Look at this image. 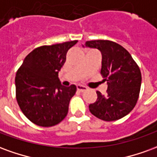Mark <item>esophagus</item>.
Here are the masks:
<instances>
[{
	"instance_id": "1",
	"label": "esophagus",
	"mask_w": 157,
	"mask_h": 157,
	"mask_svg": "<svg viewBox=\"0 0 157 157\" xmlns=\"http://www.w3.org/2000/svg\"><path fill=\"white\" fill-rule=\"evenodd\" d=\"M76 88L78 90L79 92H85L87 90V87L85 86H82V85H77L76 86Z\"/></svg>"
}]
</instances>
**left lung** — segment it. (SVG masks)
Wrapping results in <instances>:
<instances>
[{
  "label": "left lung",
  "mask_w": 157,
  "mask_h": 157,
  "mask_svg": "<svg viewBox=\"0 0 157 157\" xmlns=\"http://www.w3.org/2000/svg\"><path fill=\"white\" fill-rule=\"evenodd\" d=\"M86 47L102 54L101 74L108 84L107 94L97 92L98 99L89 110L104 121H114L135 108L141 86V73L131 55L124 47L109 40L86 41ZM84 47V46H83Z\"/></svg>",
  "instance_id": "8db88e82"
}]
</instances>
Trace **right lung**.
<instances>
[{
	"label": "right lung",
	"mask_w": 157,
	"mask_h": 157,
	"mask_svg": "<svg viewBox=\"0 0 157 157\" xmlns=\"http://www.w3.org/2000/svg\"><path fill=\"white\" fill-rule=\"evenodd\" d=\"M77 40L44 45L26 56L17 71L16 97L23 114L42 127L58 124L68 113L76 86H64L58 77L66 54Z\"/></svg>",
	"instance_id": "add662e5"
}]
</instances>
